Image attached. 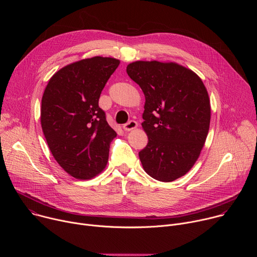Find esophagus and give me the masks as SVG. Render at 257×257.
<instances>
[{"instance_id": "esophagus-1", "label": "esophagus", "mask_w": 257, "mask_h": 257, "mask_svg": "<svg viewBox=\"0 0 257 257\" xmlns=\"http://www.w3.org/2000/svg\"><path fill=\"white\" fill-rule=\"evenodd\" d=\"M136 127H137V122L134 121V120H131V121H129V122H127L126 124L123 125V129H124L125 131L133 130V129H135Z\"/></svg>"}]
</instances>
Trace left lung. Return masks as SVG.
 I'll use <instances>...</instances> for the list:
<instances>
[{"mask_svg":"<svg viewBox=\"0 0 257 257\" xmlns=\"http://www.w3.org/2000/svg\"><path fill=\"white\" fill-rule=\"evenodd\" d=\"M127 74L145 96L142 128L149 142L139 152L144 171L162 182L185 175L197 161L210 123V102L202 80L176 63L137 61Z\"/></svg>","mask_w":257,"mask_h":257,"instance_id":"obj_1","label":"left lung"}]
</instances>
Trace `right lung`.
Instances as JSON below:
<instances>
[{"label":"right lung","mask_w":257,"mask_h":257,"mask_svg":"<svg viewBox=\"0 0 257 257\" xmlns=\"http://www.w3.org/2000/svg\"><path fill=\"white\" fill-rule=\"evenodd\" d=\"M119 64L103 57L72 63L55 73L45 89L41 123L46 140L58 164L76 179L93 178L107 163L117 133L98 99Z\"/></svg>","instance_id":"obj_1"}]
</instances>
